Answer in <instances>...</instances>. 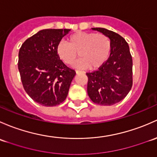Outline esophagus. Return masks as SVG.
I'll use <instances>...</instances> for the list:
<instances>
[{"instance_id": "1", "label": "esophagus", "mask_w": 157, "mask_h": 157, "mask_svg": "<svg viewBox=\"0 0 157 157\" xmlns=\"http://www.w3.org/2000/svg\"><path fill=\"white\" fill-rule=\"evenodd\" d=\"M75 72H76L77 74H78V73H84V72H82V71H80V70H75Z\"/></svg>"}]
</instances>
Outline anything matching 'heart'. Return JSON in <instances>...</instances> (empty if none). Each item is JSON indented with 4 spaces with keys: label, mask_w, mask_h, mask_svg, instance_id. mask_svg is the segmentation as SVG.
<instances>
[{
    "label": "heart",
    "mask_w": 157,
    "mask_h": 157,
    "mask_svg": "<svg viewBox=\"0 0 157 157\" xmlns=\"http://www.w3.org/2000/svg\"><path fill=\"white\" fill-rule=\"evenodd\" d=\"M111 41L107 35L95 32H78L68 38V43L60 41L56 45L59 59L67 65L75 62L78 56L81 59L77 67H89L96 69L106 63L111 52Z\"/></svg>",
    "instance_id": "obj_1"
}]
</instances>
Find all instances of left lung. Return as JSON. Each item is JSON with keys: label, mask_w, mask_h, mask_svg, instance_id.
Instances as JSON below:
<instances>
[{"label": "left lung", "mask_w": 157, "mask_h": 157, "mask_svg": "<svg viewBox=\"0 0 157 157\" xmlns=\"http://www.w3.org/2000/svg\"><path fill=\"white\" fill-rule=\"evenodd\" d=\"M111 41L109 57L98 70L87 72L88 94L94 103L111 106L123 100L133 84L132 57L128 43L121 35L103 28H93Z\"/></svg>", "instance_id": "8db88e82"}]
</instances>
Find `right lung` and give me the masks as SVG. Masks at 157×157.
Returning a JSON list of instances; mask_svg holds the SVG:
<instances>
[{
	"label": "right lung",
	"instance_id": "right-lung-1",
	"mask_svg": "<svg viewBox=\"0 0 157 157\" xmlns=\"http://www.w3.org/2000/svg\"><path fill=\"white\" fill-rule=\"evenodd\" d=\"M69 32L67 29L41 30L25 40L19 49L18 69L24 89L43 106L63 102L75 75L56 53V45Z\"/></svg>",
	"mask_w": 157,
	"mask_h": 157
}]
</instances>
